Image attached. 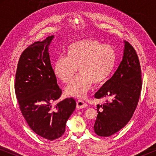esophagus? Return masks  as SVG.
Returning a JSON list of instances; mask_svg holds the SVG:
<instances>
[{
    "mask_svg": "<svg viewBox=\"0 0 156 156\" xmlns=\"http://www.w3.org/2000/svg\"><path fill=\"white\" fill-rule=\"evenodd\" d=\"M87 107V105L83 100H78L77 101V105H76L77 109H83V108H86Z\"/></svg>",
    "mask_w": 156,
    "mask_h": 156,
    "instance_id": "esophagus-1",
    "label": "esophagus"
}]
</instances>
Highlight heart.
<instances>
[{
    "label": "heart",
    "mask_w": 156,
    "mask_h": 156,
    "mask_svg": "<svg viewBox=\"0 0 156 156\" xmlns=\"http://www.w3.org/2000/svg\"><path fill=\"white\" fill-rule=\"evenodd\" d=\"M115 50L109 44H102L98 39L84 38L72 43L65 51V58H58L54 65L56 77L64 83L76 76L65 89L67 96L82 98L93 83L96 85L106 82L114 69Z\"/></svg>",
    "instance_id": "obj_1"
}]
</instances>
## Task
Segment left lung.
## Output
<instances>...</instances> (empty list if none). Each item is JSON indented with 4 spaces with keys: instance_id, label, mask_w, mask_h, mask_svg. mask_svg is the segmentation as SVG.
Segmentation results:
<instances>
[{
    "instance_id": "obj_1",
    "label": "left lung",
    "mask_w": 156,
    "mask_h": 156,
    "mask_svg": "<svg viewBox=\"0 0 156 156\" xmlns=\"http://www.w3.org/2000/svg\"><path fill=\"white\" fill-rule=\"evenodd\" d=\"M124 43L123 58L118 68L95 94L96 98L107 99L97 107L94 129L99 136L109 137L122 129L133 116L140 96L142 75L138 55L130 43Z\"/></svg>"
}]
</instances>
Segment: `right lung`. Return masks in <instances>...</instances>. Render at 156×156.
<instances>
[{
	"mask_svg": "<svg viewBox=\"0 0 156 156\" xmlns=\"http://www.w3.org/2000/svg\"><path fill=\"white\" fill-rule=\"evenodd\" d=\"M54 37L35 42L23 51L15 81L16 96L26 122L37 135L49 140L64 134L66 122L76 106L73 98L53 105L62 94L48 51Z\"/></svg>",
	"mask_w": 156,
	"mask_h": 156,
	"instance_id": "add662e5",
	"label": "right lung"
}]
</instances>
